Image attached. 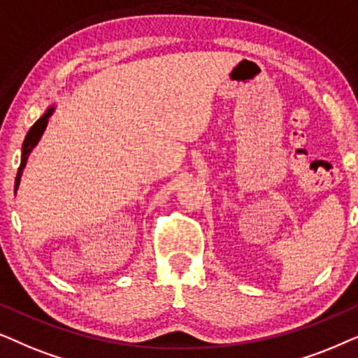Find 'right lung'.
I'll list each match as a JSON object with an SVG mask.
<instances>
[{"mask_svg": "<svg viewBox=\"0 0 358 358\" xmlns=\"http://www.w3.org/2000/svg\"><path fill=\"white\" fill-rule=\"evenodd\" d=\"M54 106H50L47 111L42 114V117H39L36 121L34 126L31 127L29 132H27L26 139L22 142V154H21V165H19L17 169V175H16V182H14V192H17V187H19V182H21V175H22V170L24 166H26V162H27V157L32 152V149L37 145V142L44 134L45 127H47V122H49V117L52 116V113H54Z\"/></svg>", "mask_w": 358, "mask_h": 358, "instance_id": "add662e5", "label": "right lung"}]
</instances>
